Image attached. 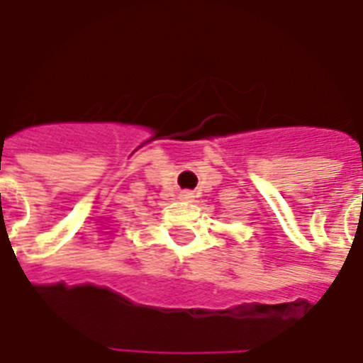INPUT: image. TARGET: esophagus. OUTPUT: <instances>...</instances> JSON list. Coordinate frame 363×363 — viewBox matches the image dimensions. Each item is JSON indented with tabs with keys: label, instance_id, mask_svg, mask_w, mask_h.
<instances>
[{
	"label": "esophagus",
	"instance_id": "34e87169",
	"mask_svg": "<svg viewBox=\"0 0 363 363\" xmlns=\"http://www.w3.org/2000/svg\"><path fill=\"white\" fill-rule=\"evenodd\" d=\"M181 198L182 200H192V198H194V194H192L190 190H184V192H181Z\"/></svg>",
	"mask_w": 363,
	"mask_h": 363
}]
</instances>
